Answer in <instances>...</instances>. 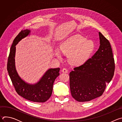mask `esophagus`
<instances>
[{"instance_id": "1", "label": "esophagus", "mask_w": 122, "mask_h": 122, "mask_svg": "<svg viewBox=\"0 0 122 122\" xmlns=\"http://www.w3.org/2000/svg\"><path fill=\"white\" fill-rule=\"evenodd\" d=\"M67 69L66 68H64L62 69V72L64 73H67Z\"/></svg>"}]
</instances>
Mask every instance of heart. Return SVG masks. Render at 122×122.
<instances>
[{
  "mask_svg": "<svg viewBox=\"0 0 122 122\" xmlns=\"http://www.w3.org/2000/svg\"><path fill=\"white\" fill-rule=\"evenodd\" d=\"M94 43L89 40H86L80 35H75L69 37L60 45V51L64 55H68L69 61L75 66H79L85 63L94 50ZM59 50L55 51L56 56L62 58Z\"/></svg>",
  "mask_w": 122,
  "mask_h": 122,
  "instance_id": "1",
  "label": "heart"
}]
</instances>
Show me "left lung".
Returning <instances> with one entry per match:
<instances>
[{
	"instance_id": "1",
	"label": "left lung",
	"mask_w": 122,
	"mask_h": 122,
	"mask_svg": "<svg viewBox=\"0 0 122 122\" xmlns=\"http://www.w3.org/2000/svg\"><path fill=\"white\" fill-rule=\"evenodd\" d=\"M100 46L94 56L69 73L72 97L79 102L100 97L113 78L115 64L109 41L98 32Z\"/></svg>"
}]
</instances>
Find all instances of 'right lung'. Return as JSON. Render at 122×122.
Instances as JSON below:
<instances>
[{
    "instance_id": "add662e5",
    "label": "right lung",
    "mask_w": 122,
    "mask_h": 122,
    "mask_svg": "<svg viewBox=\"0 0 122 122\" xmlns=\"http://www.w3.org/2000/svg\"><path fill=\"white\" fill-rule=\"evenodd\" d=\"M29 29L22 30L14 39L10 49L7 64V70L16 92L25 99L36 102H44L51 96L53 84L59 75L60 68H50L39 81L30 84L19 76L15 67L16 45L23 39L30 34Z\"/></svg>"
}]
</instances>
